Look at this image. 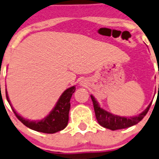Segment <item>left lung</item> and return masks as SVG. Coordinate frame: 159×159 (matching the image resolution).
<instances>
[{"mask_svg":"<svg viewBox=\"0 0 159 159\" xmlns=\"http://www.w3.org/2000/svg\"><path fill=\"white\" fill-rule=\"evenodd\" d=\"M91 99H92L93 104L95 116H96V118L98 121V123L103 127L106 128V129H110L111 130L125 129V128L130 127L132 125L138 124L146 116L150 106H151V103H150L148 107L138 116L132 117V118H125V117L114 115V114L107 112L106 110L101 108L93 95H91Z\"/></svg>","mask_w":159,"mask_h":159,"instance_id":"obj_1","label":"left lung"}]
</instances>
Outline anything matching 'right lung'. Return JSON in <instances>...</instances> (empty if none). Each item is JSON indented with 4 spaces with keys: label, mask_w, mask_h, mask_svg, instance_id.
<instances>
[{
    "label": "right lung",
    "mask_w": 159,
    "mask_h": 159,
    "mask_svg": "<svg viewBox=\"0 0 159 159\" xmlns=\"http://www.w3.org/2000/svg\"><path fill=\"white\" fill-rule=\"evenodd\" d=\"M75 89V86H72L65 90L64 93L61 95L60 98L58 99L56 106L53 110L51 111L50 114L47 117H45L44 119L37 121L25 119L21 116L19 115L13 110V106H11L7 92L6 98L16 118H18L25 126L31 129H34V130L41 132V133L53 134L62 130L68 124L69 112H70V98H71L73 93H74Z\"/></svg>",
    "instance_id": "obj_1"
}]
</instances>
